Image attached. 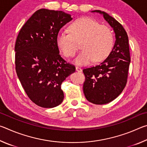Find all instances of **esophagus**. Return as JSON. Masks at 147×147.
I'll use <instances>...</instances> for the list:
<instances>
[{"label":"esophagus","instance_id":"obj_1","mask_svg":"<svg viewBox=\"0 0 147 147\" xmlns=\"http://www.w3.org/2000/svg\"><path fill=\"white\" fill-rule=\"evenodd\" d=\"M76 71H78V72H82V69L80 67H76Z\"/></svg>","mask_w":147,"mask_h":147}]
</instances>
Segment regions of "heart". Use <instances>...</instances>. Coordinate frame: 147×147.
Returning <instances> with one entry per match:
<instances>
[{"instance_id":"b5f03b06","label":"heart","mask_w":147,"mask_h":147,"mask_svg":"<svg viewBox=\"0 0 147 147\" xmlns=\"http://www.w3.org/2000/svg\"><path fill=\"white\" fill-rule=\"evenodd\" d=\"M69 31H61L56 36V45L63 55L71 58L77 51L76 41L82 42V51L74 59L80 65H85L93 60L102 61L113 48V32L108 26L100 24L90 17L76 19L69 26Z\"/></svg>"}]
</instances>
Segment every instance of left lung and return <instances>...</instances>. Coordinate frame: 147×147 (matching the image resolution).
I'll use <instances>...</instances> for the list:
<instances>
[{"label":"left lung","instance_id":"8db88e82","mask_svg":"<svg viewBox=\"0 0 147 147\" xmlns=\"http://www.w3.org/2000/svg\"><path fill=\"white\" fill-rule=\"evenodd\" d=\"M92 12L102 15L115 34V44L108 58L97 65L83 69L86 99L94 104H105L117 97L127 83L130 63L128 37L122 24L113 17L100 10Z\"/></svg>","mask_w":147,"mask_h":147}]
</instances>
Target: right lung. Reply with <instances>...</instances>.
<instances>
[{"mask_svg":"<svg viewBox=\"0 0 147 147\" xmlns=\"http://www.w3.org/2000/svg\"><path fill=\"white\" fill-rule=\"evenodd\" d=\"M73 18L62 11L40 9L17 36L15 63L17 76L29 98L42 108H54L64 98L61 85L75 71L59 55L56 36Z\"/></svg>","mask_w":147,"mask_h":147,"instance_id":"1","label":"right lung"}]
</instances>
